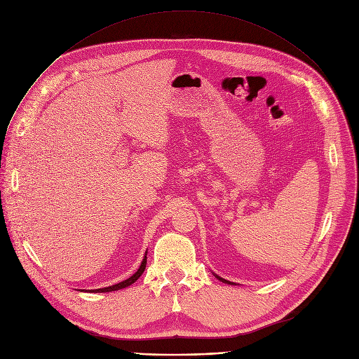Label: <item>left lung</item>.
<instances>
[{"instance_id": "8db88e82", "label": "left lung", "mask_w": 359, "mask_h": 359, "mask_svg": "<svg viewBox=\"0 0 359 359\" xmlns=\"http://www.w3.org/2000/svg\"><path fill=\"white\" fill-rule=\"evenodd\" d=\"M215 278H217L219 282H223V283H229V285H233L231 282H229V280H226V279H223V278H219V276H217V274H215Z\"/></svg>"}]
</instances>
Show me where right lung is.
Wrapping results in <instances>:
<instances>
[{
	"label": "right lung",
	"instance_id": "obj_1",
	"mask_svg": "<svg viewBox=\"0 0 359 359\" xmlns=\"http://www.w3.org/2000/svg\"><path fill=\"white\" fill-rule=\"evenodd\" d=\"M145 267H147V253H145V257H144V260H142L140 269H137V270L130 276L129 279H126V280H123V282H121V283H116V285H114V286L102 287V289H95V290H90V292H92V293H104V292H114V290H119V289L128 287V286H130L132 283H135L137 279L141 278L144 270H145Z\"/></svg>",
	"mask_w": 359,
	"mask_h": 359
}]
</instances>
